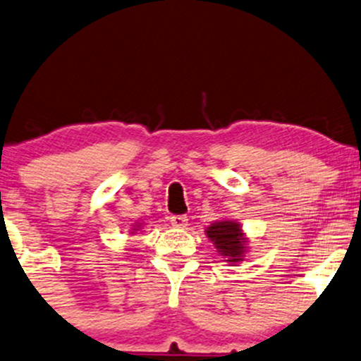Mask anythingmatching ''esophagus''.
Returning <instances> with one entry per match:
<instances>
[{
	"instance_id": "esophagus-1",
	"label": "esophagus",
	"mask_w": 361,
	"mask_h": 361,
	"mask_svg": "<svg viewBox=\"0 0 361 361\" xmlns=\"http://www.w3.org/2000/svg\"><path fill=\"white\" fill-rule=\"evenodd\" d=\"M171 224L177 229H185V226H188V217H185V216H172L171 217Z\"/></svg>"
}]
</instances>
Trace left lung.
<instances>
[{"label":"left lung","instance_id":"1","mask_svg":"<svg viewBox=\"0 0 361 361\" xmlns=\"http://www.w3.org/2000/svg\"><path fill=\"white\" fill-rule=\"evenodd\" d=\"M206 235L214 244L217 252L224 257L229 264H238L244 261V255L247 251V239L243 233L239 222L231 219H222L212 222L206 229Z\"/></svg>","mask_w":361,"mask_h":361}]
</instances>
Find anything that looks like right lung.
<instances>
[{"mask_svg": "<svg viewBox=\"0 0 361 361\" xmlns=\"http://www.w3.org/2000/svg\"><path fill=\"white\" fill-rule=\"evenodd\" d=\"M140 226H142V224H140V222H137V224H133V229H132V234H133V233H135V231H139V229H140Z\"/></svg>", "mask_w": 361, "mask_h": 361, "instance_id": "obj_1", "label": "right lung"}]
</instances>
